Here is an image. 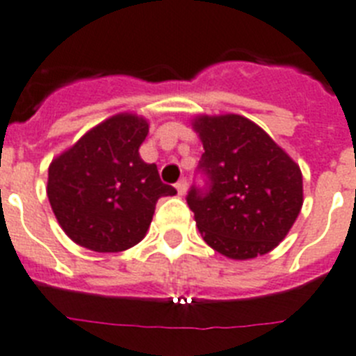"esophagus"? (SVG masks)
Instances as JSON below:
<instances>
[{
  "mask_svg": "<svg viewBox=\"0 0 356 356\" xmlns=\"http://www.w3.org/2000/svg\"><path fill=\"white\" fill-rule=\"evenodd\" d=\"M175 188H177V192H179V195H184V193H186V188H188V181L186 179H179L177 181V184H175Z\"/></svg>",
  "mask_w": 356,
  "mask_h": 356,
  "instance_id": "1",
  "label": "esophagus"
}]
</instances>
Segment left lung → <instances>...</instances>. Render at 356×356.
Listing matches in <instances>:
<instances>
[{
    "mask_svg": "<svg viewBox=\"0 0 356 356\" xmlns=\"http://www.w3.org/2000/svg\"><path fill=\"white\" fill-rule=\"evenodd\" d=\"M202 184L186 195L204 241L229 259H253L286 237L302 208V173L261 127L243 115L195 119Z\"/></svg>",
    "mask_w": 356,
    "mask_h": 356,
    "instance_id": "1",
    "label": "left lung"
}]
</instances>
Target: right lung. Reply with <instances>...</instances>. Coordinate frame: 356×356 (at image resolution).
I'll return each instance as SVG.
<instances>
[{
    "label": "right lung",
    "instance_id": "1",
    "mask_svg": "<svg viewBox=\"0 0 356 356\" xmlns=\"http://www.w3.org/2000/svg\"><path fill=\"white\" fill-rule=\"evenodd\" d=\"M148 122L119 113L54 159L49 195L65 234L88 250L122 252L146 235L161 197L177 190L164 184L155 164L139 157Z\"/></svg>",
    "mask_w": 356,
    "mask_h": 356
}]
</instances>
